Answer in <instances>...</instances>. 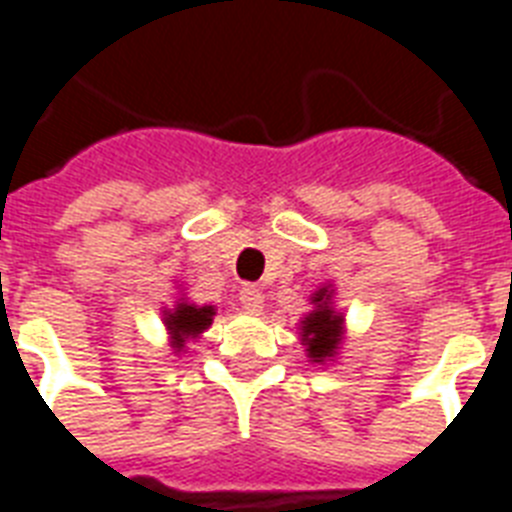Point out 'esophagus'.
Segmentation results:
<instances>
[{"label":"esophagus","instance_id":"1","mask_svg":"<svg viewBox=\"0 0 512 512\" xmlns=\"http://www.w3.org/2000/svg\"><path fill=\"white\" fill-rule=\"evenodd\" d=\"M239 300H241V305H244V308H247V311H252V313L263 311V305H265L263 292H260L255 284H244V287L239 289Z\"/></svg>","mask_w":512,"mask_h":512}]
</instances>
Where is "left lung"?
I'll use <instances>...</instances> for the list:
<instances>
[{
	"mask_svg": "<svg viewBox=\"0 0 512 512\" xmlns=\"http://www.w3.org/2000/svg\"><path fill=\"white\" fill-rule=\"evenodd\" d=\"M313 305H316V311L303 321V340L308 345V353H311L313 361H324V358L335 353L337 342H340L342 316L332 311L327 289L316 292Z\"/></svg>",
	"mask_w": 512,
	"mask_h": 512,
	"instance_id": "left-lung-1",
	"label": "left lung"
}]
</instances>
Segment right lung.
Segmentation results:
<instances>
[{"label": "right lung", "instance_id": "1", "mask_svg": "<svg viewBox=\"0 0 512 512\" xmlns=\"http://www.w3.org/2000/svg\"><path fill=\"white\" fill-rule=\"evenodd\" d=\"M167 316V327L172 332V340H175V348L183 345L185 337H196L199 332L212 324V316H215V308L212 305H188V303H177V308L172 313H164Z\"/></svg>", "mask_w": 512, "mask_h": 512}]
</instances>
